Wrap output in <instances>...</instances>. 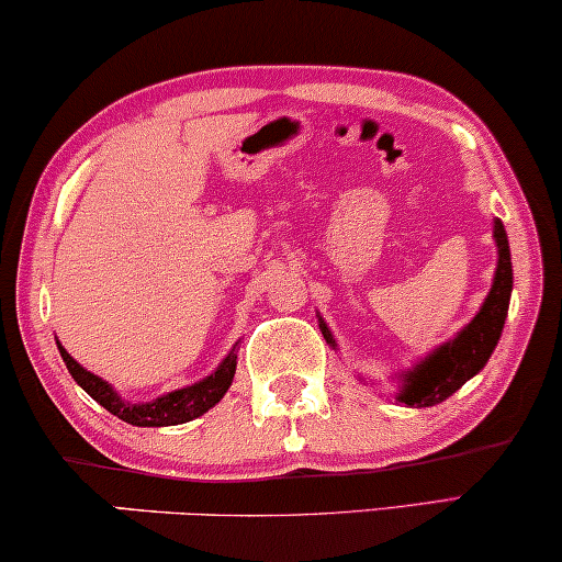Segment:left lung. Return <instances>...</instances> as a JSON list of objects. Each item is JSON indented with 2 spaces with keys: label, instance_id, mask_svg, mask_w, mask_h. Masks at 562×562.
Masks as SVG:
<instances>
[{
  "label": "left lung",
  "instance_id": "left-lung-1",
  "mask_svg": "<svg viewBox=\"0 0 562 562\" xmlns=\"http://www.w3.org/2000/svg\"><path fill=\"white\" fill-rule=\"evenodd\" d=\"M494 240L498 263L494 283H491V291L488 296L483 299L481 310L475 312V317L468 322L452 340L442 342L440 348L427 352L425 358H419L412 368H406V371L396 375L398 383H402V386H398L396 402L414 406V409L440 404L448 396L456 394L465 381H471L475 373H481L483 366L488 363L491 352H494L498 337H502L506 314H509V299L514 286L509 237H506L502 220H494ZM319 329L322 335H325L329 348L337 350L335 337L322 317Z\"/></svg>",
  "mask_w": 562,
  "mask_h": 562
}]
</instances>
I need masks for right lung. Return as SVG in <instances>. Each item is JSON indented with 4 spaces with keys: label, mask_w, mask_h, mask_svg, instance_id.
<instances>
[{
    "label": "right lung",
    "mask_w": 562,
    "mask_h": 562,
    "mask_svg": "<svg viewBox=\"0 0 562 562\" xmlns=\"http://www.w3.org/2000/svg\"><path fill=\"white\" fill-rule=\"evenodd\" d=\"M58 350L68 368V373H71V379L79 383V386L87 391L97 404H102L106 412H112L114 417H120L122 422H127V425L133 427H173V425H183V422L202 417V414L210 412L214 404H220V398L227 394L229 386H233L235 368H237V352L233 348L225 356V360H222V363L206 375V379L191 383V386L168 391V394L153 398V402L135 404V402H125V398L114 391L110 381L99 379V375L76 363L60 342H58Z\"/></svg>",
    "instance_id": "obj_1"
}]
</instances>
